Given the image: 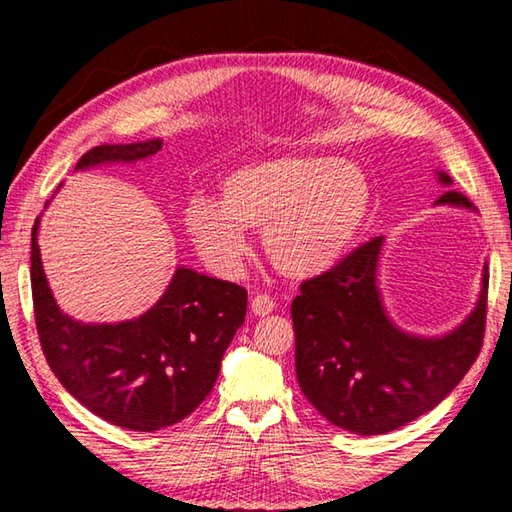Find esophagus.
Masks as SVG:
<instances>
[{
	"mask_svg": "<svg viewBox=\"0 0 512 512\" xmlns=\"http://www.w3.org/2000/svg\"><path fill=\"white\" fill-rule=\"evenodd\" d=\"M250 311H253L255 316H268L275 311V300L271 296H266V293H257L250 302Z\"/></svg>",
	"mask_w": 512,
	"mask_h": 512,
	"instance_id": "esophagus-1",
	"label": "esophagus"
}]
</instances>
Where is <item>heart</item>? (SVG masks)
Returning a JSON list of instances; mask_svg holds the SVG:
<instances>
[{
  "instance_id": "obj_1",
  "label": "heart",
  "mask_w": 512,
  "mask_h": 512,
  "mask_svg": "<svg viewBox=\"0 0 512 512\" xmlns=\"http://www.w3.org/2000/svg\"><path fill=\"white\" fill-rule=\"evenodd\" d=\"M370 183L332 155H275L239 164L219 183V203L192 198L185 230L216 275L235 277L248 257L246 228H264V250L282 275L305 280L350 253L370 212Z\"/></svg>"
}]
</instances>
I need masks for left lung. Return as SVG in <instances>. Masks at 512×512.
I'll use <instances>...</instances> for the list:
<instances>
[{"label":"left lung","instance_id":"left-lung-1","mask_svg":"<svg viewBox=\"0 0 512 512\" xmlns=\"http://www.w3.org/2000/svg\"><path fill=\"white\" fill-rule=\"evenodd\" d=\"M438 183L452 185L445 171ZM436 205L472 210L449 189ZM384 239L341 259L300 284L291 302L296 375L311 406L336 427L377 436L404 427L454 391L481 352L488 307V266L481 296L461 325L443 336H415L397 327L381 305L377 266Z\"/></svg>","mask_w":512,"mask_h":512}]
</instances>
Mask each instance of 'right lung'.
Returning a JSON list of instances; mask_svg holds the SVG:
<instances>
[{
  "mask_svg": "<svg viewBox=\"0 0 512 512\" xmlns=\"http://www.w3.org/2000/svg\"><path fill=\"white\" fill-rule=\"evenodd\" d=\"M162 140L94 146L76 169L140 162ZM31 230V293L42 352L60 384L117 427L158 431L185 420L212 393L223 352L244 325L248 293L239 284L178 266L167 291L140 318L81 323L60 311Z\"/></svg>",
  "mask_w": 512,
  "mask_h": 512,
  "instance_id": "obj_1",
  "label": "right lung"
}]
</instances>
